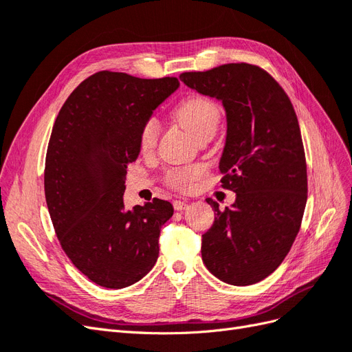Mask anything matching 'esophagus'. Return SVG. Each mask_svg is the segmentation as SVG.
Masks as SVG:
<instances>
[{"label": "esophagus", "instance_id": "esophagus-1", "mask_svg": "<svg viewBox=\"0 0 352 352\" xmlns=\"http://www.w3.org/2000/svg\"><path fill=\"white\" fill-rule=\"evenodd\" d=\"M173 207L175 210L177 211H182V210H186L188 208V204L185 201H173Z\"/></svg>", "mask_w": 352, "mask_h": 352}]
</instances>
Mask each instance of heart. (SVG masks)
Listing matches in <instances>:
<instances>
[{"label":"heart","instance_id":"heart-1","mask_svg":"<svg viewBox=\"0 0 352 352\" xmlns=\"http://www.w3.org/2000/svg\"><path fill=\"white\" fill-rule=\"evenodd\" d=\"M177 122L192 135L195 140L204 133H216L219 123L221 120V111L219 104L204 95H190L177 104L175 109ZM160 123L155 117H146L142 122L138 142L144 154H151L158 142ZM202 170L197 166H186L179 168H170L164 175V182L167 186L186 190L192 188L201 177Z\"/></svg>","mask_w":352,"mask_h":352}]
</instances>
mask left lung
<instances>
[{
	"mask_svg": "<svg viewBox=\"0 0 352 352\" xmlns=\"http://www.w3.org/2000/svg\"><path fill=\"white\" fill-rule=\"evenodd\" d=\"M180 80L221 100L228 136L219 168L236 201L202 235L206 267L220 280L247 286L279 267L300 232L307 202V163L294 105L264 69L229 63L185 72Z\"/></svg>",
	"mask_w": 352,
	"mask_h": 352,
	"instance_id": "1",
	"label": "left lung"
}]
</instances>
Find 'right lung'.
<instances>
[{
	"instance_id": "1",
	"label": "right lung",
	"mask_w": 352,
	"mask_h": 352,
	"mask_svg": "<svg viewBox=\"0 0 352 352\" xmlns=\"http://www.w3.org/2000/svg\"><path fill=\"white\" fill-rule=\"evenodd\" d=\"M177 88L173 76L97 72L69 95L52 127L44 172L52 226L74 267L109 289L153 269L160 229L173 216L158 198L124 210L123 192L142 122Z\"/></svg>"
}]
</instances>
